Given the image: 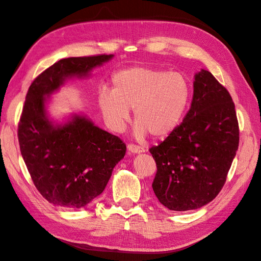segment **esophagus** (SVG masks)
Returning <instances> with one entry per match:
<instances>
[{
	"instance_id": "obj_1",
	"label": "esophagus",
	"mask_w": 261,
	"mask_h": 261,
	"mask_svg": "<svg viewBox=\"0 0 261 261\" xmlns=\"http://www.w3.org/2000/svg\"><path fill=\"white\" fill-rule=\"evenodd\" d=\"M127 150L132 153H141V152H145L146 149L144 147H140V146H136V145H132L129 144L127 146Z\"/></svg>"
}]
</instances>
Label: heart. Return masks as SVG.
Here are the masks:
<instances>
[{
  "label": "heart",
  "mask_w": 261,
  "mask_h": 261,
  "mask_svg": "<svg viewBox=\"0 0 261 261\" xmlns=\"http://www.w3.org/2000/svg\"><path fill=\"white\" fill-rule=\"evenodd\" d=\"M113 88L99 93V105L107 123L121 133L134 109V136L154 138L168 136L179 125L192 97L185 75L167 69L134 66L112 77Z\"/></svg>",
  "instance_id": "1"
}]
</instances>
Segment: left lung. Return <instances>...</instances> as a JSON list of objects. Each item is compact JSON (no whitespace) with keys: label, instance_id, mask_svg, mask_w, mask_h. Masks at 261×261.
I'll return each instance as SVG.
<instances>
[{"label":"left lung","instance_id":"1","mask_svg":"<svg viewBox=\"0 0 261 261\" xmlns=\"http://www.w3.org/2000/svg\"><path fill=\"white\" fill-rule=\"evenodd\" d=\"M240 141L230 93L206 69L195 74L191 109L183 122L150 148L156 164L152 188L173 211L198 209L222 189Z\"/></svg>","mask_w":261,"mask_h":261}]
</instances>
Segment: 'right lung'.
Returning a JSON list of instances; mask_svg holds the SVG:
<instances>
[{
	"mask_svg": "<svg viewBox=\"0 0 261 261\" xmlns=\"http://www.w3.org/2000/svg\"><path fill=\"white\" fill-rule=\"evenodd\" d=\"M113 54L67 58L54 63L30 85L18 125L22 159L40 194L57 206L80 209L98 197L126 152L117 136L93 124L83 113L65 121L50 117L53 93L68 81L83 80Z\"/></svg>",
	"mask_w": 261,
	"mask_h": 261,
	"instance_id": "1",
	"label": "right lung"
}]
</instances>
